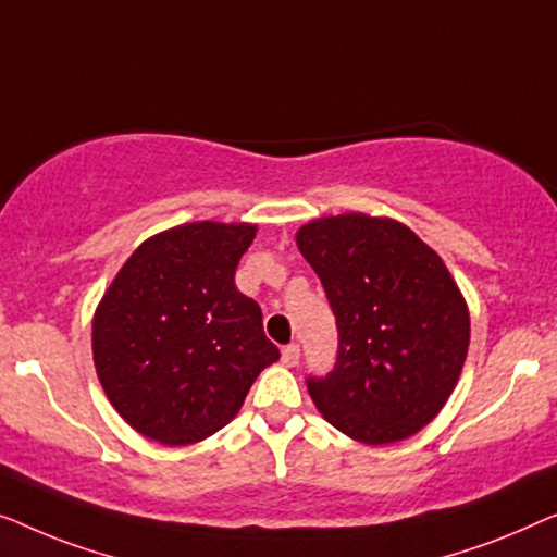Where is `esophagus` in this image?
Here are the masks:
<instances>
[{
	"label": "esophagus",
	"mask_w": 557,
	"mask_h": 557,
	"mask_svg": "<svg viewBox=\"0 0 557 557\" xmlns=\"http://www.w3.org/2000/svg\"><path fill=\"white\" fill-rule=\"evenodd\" d=\"M282 363H285L287 368L300 363V346H297V343H289V346L282 348Z\"/></svg>",
	"instance_id": "obj_1"
}]
</instances>
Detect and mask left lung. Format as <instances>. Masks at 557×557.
<instances>
[{
	"label": "left lung",
	"instance_id": "left-lung-1",
	"mask_svg": "<svg viewBox=\"0 0 557 557\" xmlns=\"http://www.w3.org/2000/svg\"><path fill=\"white\" fill-rule=\"evenodd\" d=\"M295 239L338 325L333 371L308 379L318 411L363 444L413 436L442 411L467 358L457 282L432 247L386 216H323Z\"/></svg>",
	"mask_w": 557,
	"mask_h": 557
}]
</instances>
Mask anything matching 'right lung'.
Segmentation results:
<instances>
[{
    "label": "right lung",
    "mask_w": 557,
    "mask_h": 557,
    "mask_svg": "<svg viewBox=\"0 0 557 557\" xmlns=\"http://www.w3.org/2000/svg\"><path fill=\"white\" fill-rule=\"evenodd\" d=\"M255 224L194 222L146 239L92 318V360L113 409L153 442L194 444L230 424L280 358L262 310L234 285Z\"/></svg>",
    "instance_id": "right-lung-1"
}]
</instances>
